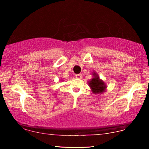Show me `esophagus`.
I'll list each match as a JSON object with an SVG mask.
<instances>
[{
	"instance_id": "obj_1",
	"label": "esophagus",
	"mask_w": 149,
	"mask_h": 149,
	"mask_svg": "<svg viewBox=\"0 0 149 149\" xmlns=\"http://www.w3.org/2000/svg\"><path fill=\"white\" fill-rule=\"evenodd\" d=\"M75 77H76L77 79H81L82 75L81 74H77V75H75Z\"/></svg>"
}]
</instances>
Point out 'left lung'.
<instances>
[{
    "mask_svg": "<svg viewBox=\"0 0 149 149\" xmlns=\"http://www.w3.org/2000/svg\"><path fill=\"white\" fill-rule=\"evenodd\" d=\"M92 75L93 78L88 81L91 90L94 94H102L106 91L107 88V85L102 79H100L97 72H93Z\"/></svg>",
    "mask_w": 149,
    "mask_h": 149,
    "instance_id": "obj_1",
    "label": "left lung"
}]
</instances>
